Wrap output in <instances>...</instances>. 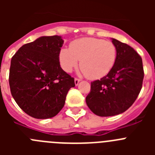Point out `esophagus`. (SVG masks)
Wrapping results in <instances>:
<instances>
[{
    "label": "esophagus",
    "instance_id": "34e87169",
    "mask_svg": "<svg viewBox=\"0 0 155 155\" xmlns=\"http://www.w3.org/2000/svg\"><path fill=\"white\" fill-rule=\"evenodd\" d=\"M81 81V79L79 78H75L74 79V83H75V85H78L79 84V82Z\"/></svg>",
    "mask_w": 155,
    "mask_h": 155
}]
</instances>
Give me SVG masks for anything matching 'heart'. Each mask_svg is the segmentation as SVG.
Segmentation results:
<instances>
[{"instance_id": "heart-1", "label": "heart", "mask_w": 155, "mask_h": 155, "mask_svg": "<svg viewBox=\"0 0 155 155\" xmlns=\"http://www.w3.org/2000/svg\"><path fill=\"white\" fill-rule=\"evenodd\" d=\"M117 50L113 42L97 38H81L73 41L70 48L59 53V62L64 71L71 73L78 65L89 79L106 76L114 67Z\"/></svg>"}]
</instances>
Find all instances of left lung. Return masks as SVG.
Here are the masks:
<instances>
[{"mask_svg": "<svg viewBox=\"0 0 155 155\" xmlns=\"http://www.w3.org/2000/svg\"><path fill=\"white\" fill-rule=\"evenodd\" d=\"M117 50L114 67L106 76L91 83L86 103L99 116H113L130 107L141 90L143 68L140 56L129 45L112 39Z\"/></svg>", "mask_w": 155, "mask_h": 155, "instance_id": "obj_1", "label": "left lung"}]
</instances>
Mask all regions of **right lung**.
<instances>
[{
    "label": "right lung",
    "instance_id": "obj_1",
    "mask_svg": "<svg viewBox=\"0 0 155 155\" xmlns=\"http://www.w3.org/2000/svg\"><path fill=\"white\" fill-rule=\"evenodd\" d=\"M61 36H41L25 44L12 57L9 72L11 92L25 113L35 119L52 118L65 103L74 79L61 68Z\"/></svg>",
    "mask_w": 155,
    "mask_h": 155
}]
</instances>
